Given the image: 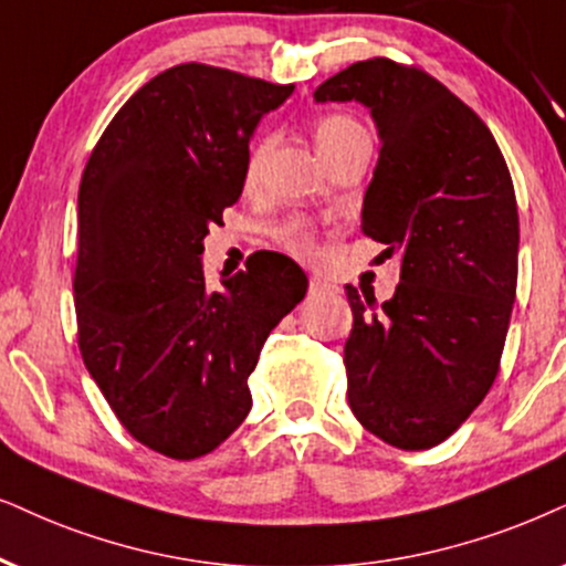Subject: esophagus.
<instances>
[{"instance_id":"1","label":"esophagus","mask_w":566,"mask_h":566,"mask_svg":"<svg viewBox=\"0 0 566 566\" xmlns=\"http://www.w3.org/2000/svg\"><path fill=\"white\" fill-rule=\"evenodd\" d=\"M307 292H311V295H332L334 287L328 282H324V279L313 276L311 284H307Z\"/></svg>"}]
</instances>
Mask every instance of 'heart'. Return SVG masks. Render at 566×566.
<instances>
[{
    "instance_id": "heart-1",
    "label": "heart",
    "mask_w": 566,
    "mask_h": 566,
    "mask_svg": "<svg viewBox=\"0 0 566 566\" xmlns=\"http://www.w3.org/2000/svg\"><path fill=\"white\" fill-rule=\"evenodd\" d=\"M313 135H316L321 154L332 156L336 148H342L345 143L357 138V135H366V130H363V127L357 125L355 119L345 117V114H328V117L318 119V125H316V130H313ZM271 143H274L271 138H261L253 148H250L248 164H245V185H248V188H253V185L259 182L263 161H266L269 154H271ZM279 240H282L284 248L292 250V253H297V255L311 253V248H313L311 230H307L303 221H290V224H284L282 230H279Z\"/></svg>"
}]
</instances>
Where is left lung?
<instances>
[{"label": "left lung", "instance_id": "left-lung-1", "mask_svg": "<svg viewBox=\"0 0 566 566\" xmlns=\"http://www.w3.org/2000/svg\"><path fill=\"white\" fill-rule=\"evenodd\" d=\"M318 104L368 106L381 140L360 230L399 259L386 303L347 284V402L397 449H431L489 395L517 292L514 185L483 119L391 60L328 77Z\"/></svg>", "mask_w": 566, "mask_h": 566}]
</instances>
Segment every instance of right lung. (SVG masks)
Here are the masks:
<instances>
[{
    "label": "right lung",
    "mask_w": 566,
    "mask_h": 566,
    "mask_svg": "<svg viewBox=\"0 0 566 566\" xmlns=\"http://www.w3.org/2000/svg\"><path fill=\"white\" fill-rule=\"evenodd\" d=\"M295 85L209 64L164 70L114 114L77 192L75 313L85 368L127 431L171 460L219 447L248 376L307 292L282 253L209 290L203 240L245 185L250 138Z\"/></svg>",
    "instance_id": "add662e5"
}]
</instances>
